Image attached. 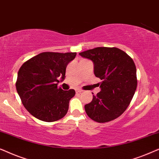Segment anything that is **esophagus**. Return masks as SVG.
<instances>
[{
	"label": "esophagus",
	"mask_w": 159,
	"mask_h": 159,
	"mask_svg": "<svg viewBox=\"0 0 159 159\" xmlns=\"http://www.w3.org/2000/svg\"><path fill=\"white\" fill-rule=\"evenodd\" d=\"M82 91H83L82 90H80V89H77V90H76V93H82Z\"/></svg>",
	"instance_id": "esophagus-1"
}]
</instances>
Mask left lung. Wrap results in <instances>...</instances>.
Here are the masks:
<instances>
[{"mask_svg": "<svg viewBox=\"0 0 159 159\" xmlns=\"http://www.w3.org/2000/svg\"><path fill=\"white\" fill-rule=\"evenodd\" d=\"M79 54L93 61L95 77L102 80L101 90L84 106L86 114L99 123L118 118L129 106L138 84L132 58L114 47H98Z\"/></svg>", "mask_w": 159, "mask_h": 159, "instance_id": "left-lung-1", "label": "left lung"}]
</instances>
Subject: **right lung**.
Here are the masks:
<instances>
[{"label": "right lung", "instance_id": "1", "mask_svg": "<svg viewBox=\"0 0 159 159\" xmlns=\"http://www.w3.org/2000/svg\"><path fill=\"white\" fill-rule=\"evenodd\" d=\"M76 55L72 52H43L21 65L16 90L24 106L35 118L52 122L66 114L75 91L63 90L57 84L58 80H64L67 65Z\"/></svg>", "mask_w": 159, "mask_h": 159}]
</instances>
